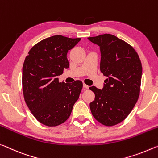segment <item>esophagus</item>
Returning <instances> with one entry per match:
<instances>
[{"label": "esophagus", "mask_w": 158, "mask_h": 158, "mask_svg": "<svg viewBox=\"0 0 158 158\" xmlns=\"http://www.w3.org/2000/svg\"><path fill=\"white\" fill-rule=\"evenodd\" d=\"M83 88L84 89H89V86H88V85H85V84H83Z\"/></svg>", "instance_id": "34e87169"}]
</instances>
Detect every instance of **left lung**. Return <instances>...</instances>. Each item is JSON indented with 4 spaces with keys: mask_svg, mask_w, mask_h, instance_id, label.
<instances>
[{
    "mask_svg": "<svg viewBox=\"0 0 158 158\" xmlns=\"http://www.w3.org/2000/svg\"><path fill=\"white\" fill-rule=\"evenodd\" d=\"M99 45L100 71L108 78L102 89L92 86L95 98L89 103L92 115L106 126H113L130 114L139 99L142 66L138 54L130 45L106 33L87 38Z\"/></svg>",
    "mask_w": 158,
    "mask_h": 158,
    "instance_id": "8db88e82",
    "label": "left lung"
}]
</instances>
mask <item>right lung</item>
I'll return each mask as SVG.
<instances>
[{
	"mask_svg": "<svg viewBox=\"0 0 158 158\" xmlns=\"http://www.w3.org/2000/svg\"><path fill=\"white\" fill-rule=\"evenodd\" d=\"M81 40L51 36L35 44L25 59L22 68L24 100L36 120L46 126L65 122L78 99L82 82H59L57 76L69 67L67 53Z\"/></svg>",
	"mask_w": 158,
	"mask_h": 158,
	"instance_id": "add662e5",
	"label": "right lung"
}]
</instances>
